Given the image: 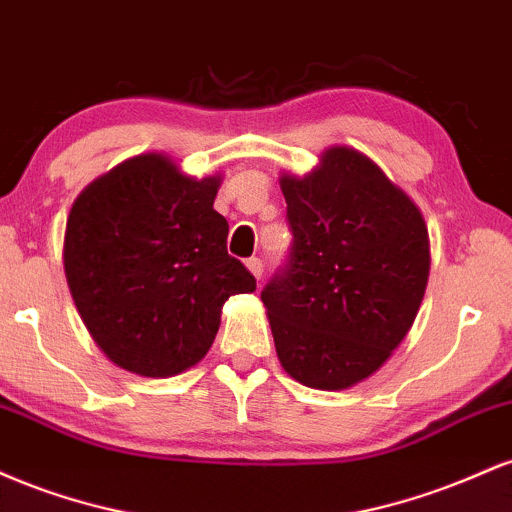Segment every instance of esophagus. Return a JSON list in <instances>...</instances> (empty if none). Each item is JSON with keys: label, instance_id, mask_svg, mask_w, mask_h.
Segmentation results:
<instances>
[{"label": "esophagus", "instance_id": "1", "mask_svg": "<svg viewBox=\"0 0 512 512\" xmlns=\"http://www.w3.org/2000/svg\"><path fill=\"white\" fill-rule=\"evenodd\" d=\"M245 267H248V269H250V274H252V276H255V279H257V281H260V279H262V272H264V267H262V260H260V257H250V260H248V262H245Z\"/></svg>", "mask_w": 512, "mask_h": 512}]
</instances>
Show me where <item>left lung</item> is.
Returning a JSON list of instances; mask_svg holds the SVG:
<instances>
[{"label":"left lung","mask_w":512,"mask_h":512,"mask_svg":"<svg viewBox=\"0 0 512 512\" xmlns=\"http://www.w3.org/2000/svg\"><path fill=\"white\" fill-rule=\"evenodd\" d=\"M291 250L262 289L276 356L298 383L346 390L407 337L424 301L428 231L416 204L349 146L281 175Z\"/></svg>","instance_id":"1"}]
</instances>
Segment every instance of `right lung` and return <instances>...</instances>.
Returning <instances> with one entry per match:
<instances>
[{
	"label": "right lung",
	"mask_w": 512,
	"mask_h": 512,
	"mask_svg": "<svg viewBox=\"0 0 512 512\" xmlns=\"http://www.w3.org/2000/svg\"><path fill=\"white\" fill-rule=\"evenodd\" d=\"M219 182L142 154L76 197L64 274L86 330L115 366L144 378L192 368L214 344L223 303L255 291V276L226 250Z\"/></svg>",
	"instance_id": "add662e5"
}]
</instances>
